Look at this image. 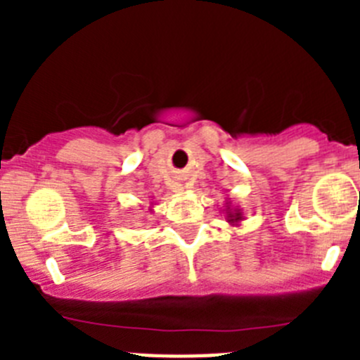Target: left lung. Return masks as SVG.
<instances>
[{"mask_svg": "<svg viewBox=\"0 0 360 360\" xmlns=\"http://www.w3.org/2000/svg\"><path fill=\"white\" fill-rule=\"evenodd\" d=\"M243 219V214H241L240 209H231L227 205V221L232 225H238Z\"/></svg>", "mask_w": 360, "mask_h": 360, "instance_id": "8db88e82", "label": "left lung"}]
</instances>
